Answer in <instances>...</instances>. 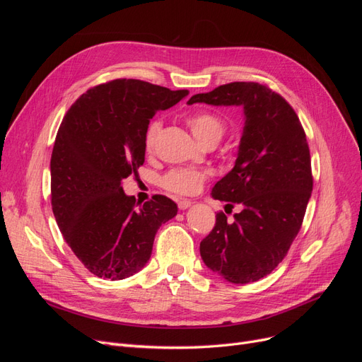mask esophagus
Instances as JSON below:
<instances>
[{
    "label": "esophagus",
    "mask_w": 362,
    "mask_h": 362,
    "mask_svg": "<svg viewBox=\"0 0 362 362\" xmlns=\"http://www.w3.org/2000/svg\"><path fill=\"white\" fill-rule=\"evenodd\" d=\"M192 201H189V199H182V201H178V208L180 210H187V208H190L192 206Z\"/></svg>",
    "instance_id": "34e87169"
}]
</instances>
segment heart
Returning a JSON list of instances; mask_svg holds the SVG:
<instances>
[{
	"label": "heart",
	"mask_w": 362,
	"mask_h": 362,
	"mask_svg": "<svg viewBox=\"0 0 362 362\" xmlns=\"http://www.w3.org/2000/svg\"><path fill=\"white\" fill-rule=\"evenodd\" d=\"M185 122L190 127L193 136L198 139L202 145L217 144L222 139L226 125L225 120L210 110H198L190 113L185 117ZM161 129V122L149 124L145 134V148L146 151H152L156 145L157 136ZM206 178V173L196 169H172L164 175L161 180V185L166 190L177 194H193L201 189L202 182Z\"/></svg>",
	"instance_id": "1"
}]
</instances>
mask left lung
<instances>
[{"instance_id": "left-lung-1", "label": "left lung", "mask_w": 362, "mask_h": 362, "mask_svg": "<svg viewBox=\"0 0 362 362\" xmlns=\"http://www.w3.org/2000/svg\"><path fill=\"white\" fill-rule=\"evenodd\" d=\"M194 103L243 108L235 164L211 192L228 208H243L233 222L217 213L199 250L205 266L228 282H255L276 269L303 222L313 192L305 131L291 105L259 83L218 86L187 101Z\"/></svg>"}]
</instances>
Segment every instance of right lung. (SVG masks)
I'll return each instance as SVG.
<instances>
[{
  "label": "right lung",
  "instance_id": "1",
  "mask_svg": "<svg viewBox=\"0 0 362 362\" xmlns=\"http://www.w3.org/2000/svg\"><path fill=\"white\" fill-rule=\"evenodd\" d=\"M187 95L120 78L92 87L64 116L51 156L52 213L95 276L117 281L144 269L158 228L177 216V204L161 194L136 208L122 180L145 163L152 116Z\"/></svg>",
  "mask_w": 362,
  "mask_h": 362
}]
</instances>
